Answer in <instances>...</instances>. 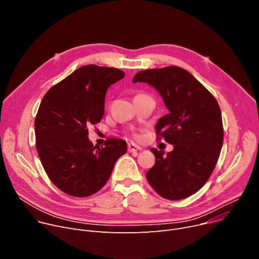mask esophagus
Returning a JSON list of instances; mask_svg holds the SVG:
<instances>
[{"instance_id":"esophagus-1","label":"esophagus","mask_w":259,"mask_h":259,"mask_svg":"<svg viewBox=\"0 0 259 259\" xmlns=\"http://www.w3.org/2000/svg\"><path fill=\"white\" fill-rule=\"evenodd\" d=\"M140 150H142V148H140L138 145H136V144H134V143H129V144H128V151H129L130 153L138 152V151H140Z\"/></svg>"}]
</instances>
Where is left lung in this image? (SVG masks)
Returning a JSON list of instances; mask_svg holds the SVG:
<instances>
[{
  "instance_id": "obj_1",
  "label": "left lung",
  "mask_w": 259,
  "mask_h": 259,
  "mask_svg": "<svg viewBox=\"0 0 259 259\" xmlns=\"http://www.w3.org/2000/svg\"><path fill=\"white\" fill-rule=\"evenodd\" d=\"M135 82H146L160 94L168 113L159 119L156 133L174 145L167 154L151 149L156 161L146 174L148 182L166 199L189 197L208 180L222 149L219 104L192 74L177 66L140 71Z\"/></svg>"
}]
</instances>
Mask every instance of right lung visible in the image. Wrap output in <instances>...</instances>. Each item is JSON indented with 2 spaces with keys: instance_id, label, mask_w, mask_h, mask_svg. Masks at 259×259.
<instances>
[{
  "instance_id": "1",
  "label": "right lung",
  "mask_w": 259,
  "mask_h": 259,
  "mask_svg": "<svg viewBox=\"0 0 259 259\" xmlns=\"http://www.w3.org/2000/svg\"><path fill=\"white\" fill-rule=\"evenodd\" d=\"M122 70L85 65L45 94L35 119L36 148L44 170L63 192L87 197L108 181L115 161L127 151L123 139L109 138L94 147L88 128L104 113L107 89Z\"/></svg>"
}]
</instances>
